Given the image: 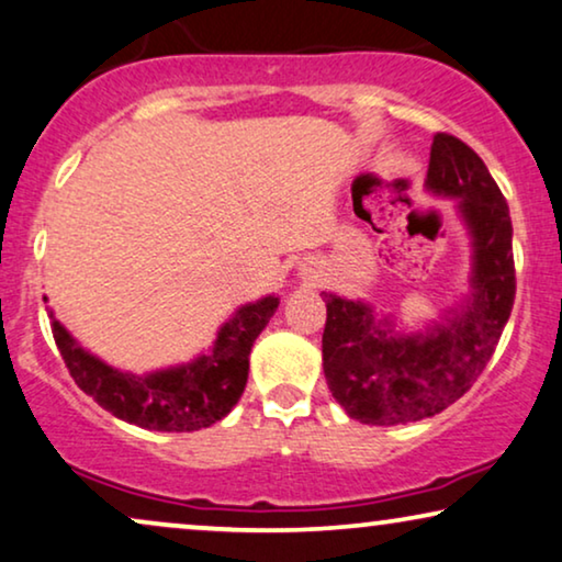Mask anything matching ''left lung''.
Wrapping results in <instances>:
<instances>
[{
  "mask_svg": "<svg viewBox=\"0 0 562 562\" xmlns=\"http://www.w3.org/2000/svg\"><path fill=\"white\" fill-rule=\"evenodd\" d=\"M426 187L460 198L475 246L473 295L429 331L398 336L370 305L324 293V372L351 418L393 426L429 418L462 398L496 351L514 308L512 215L481 156L450 133L431 144Z\"/></svg>",
  "mask_w": 562,
  "mask_h": 562,
  "instance_id": "1",
  "label": "left lung"
}]
</instances>
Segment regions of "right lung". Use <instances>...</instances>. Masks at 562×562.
Masks as SVG:
<instances>
[{"mask_svg":"<svg viewBox=\"0 0 562 562\" xmlns=\"http://www.w3.org/2000/svg\"><path fill=\"white\" fill-rule=\"evenodd\" d=\"M277 305L272 295L244 305L221 328L211 355L144 378L112 370L89 355L56 318L50 328L74 383L112 416L154 431H198L221 422L241 398L251 347Z\"/></svg>","mask_w":562,"mask_h":562,"instance_id":"right-lung-1","label":"right lung"}]
</instances>
